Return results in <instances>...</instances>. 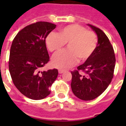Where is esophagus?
<instances>
[{"mask_svg":"<svg viewBox=\"0 0 126 126\" xmlns=\"http://www.w3.org/2000/svg\"><path fill=\"white\" fill-rule=\"evenodd\" d=\"M64 73V71H63V70H61V69L59 70V74H62V73Z\"/></svg>","mask_w":126,"mask_h":126,"instance_id":"1","label":"esophagus"}]
</instances>
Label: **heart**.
Instances as JSON below:
<instances>
[{
	"mask_svg": "<svg viewBox=\"0 0 126 126\" xmlns=\"http://www.w3.org/2000/svg\"><path fill=\"white\" fill-rule=\"evenodd\" d=\"M69 43L68 49L57 53L52 60L53 66L66 70L74 66L79 59L85 61L90 59L97 45L96 34L79 24L67 25L59 30V34L50 33L46 38L48 49L57 52Z\"/></svg>",
	"mask_w": 126,
	"mask_h": 126,
	"instance_id": "heart-1",
	"label": "heart"
}]
</instances>
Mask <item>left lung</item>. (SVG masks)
I'll return each mask as SVG.
<instances>
[{
    "mask_svg": "<svg viewBox=\"0 0 126 126\" xmlns=\"http://www.w3.org/2000/svg\"><path fill=\"white\" fill-rule=\"evenodd\" d=\"M98 37L97 47L92 57L71 72V89L76 96L83 100H92L100 96L112 81L115 65L113 48L107 35L100 29L88 24ZM85 72L86 75L79 73Z\"/></svg>",
    "mask_w": 126,
    "mask_h": 126,
    "instance_id": "8db88e82",
    "label": "left lung"
}]
</instances>
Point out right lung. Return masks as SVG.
<instances>
[{"label":"right lung","instance_id":"obj_1","mask_svg":"<svg viewBox=\"0 0 126 126\" xmlns=\"http://www.w3.org/2000/svg\"><path fill=\"white\" fill-rule=\"evenodd\" d=\"M55 28V24L48 22L33 23L21 30L12 43L10 74L17 90L32 100H42L49 95V88L58 76L56 69L41 71L50 59L45 39Z\"/></svg>","mask_w":126,"mask_h":126}]
</instances>
